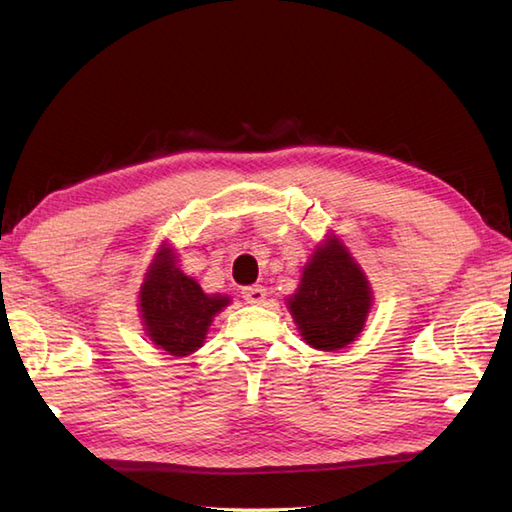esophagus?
Instances as JSON below:
<instances>
[{"label":"esophagus","mask_w":512,"mask_h":512,"mask_svg":"<svg viewBox=\"0 0 512 512\" xmlns=\"http://www.w3.org/2000/svg\"><path fill=\"white\" fill-rule=\"evenodd\" d=\"M242 297L246 303H253V306H259L266 299V288L264 286H246L242 288Z\"/></svg>","instance_id":"34e87169"}]
</instances>
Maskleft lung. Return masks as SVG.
I'll return each mask as SVG.
<instances>
[{
	"label": "left lung",
	"mask_w": 512,
	"mask_h": 512,
	"mask_svg": "<svg viewBox=\"0 0 512 512\" xmlns=\"http://www.w3.org/2000/svg\"><path fill=\"white\" fill-rule=\"evenodd\" d=\"M372 308V288L341 239L330 235L303 268L301 284L288 299L303 341L334 352L356 341Z\"/></svg>",
	"instance_id": "left-lung-1"
}]
</instances>
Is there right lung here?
I'll use <instances>...</instances> for the list:
<instances>
[{
	"instance_id": "obj_1",
	"label": "right lung",
	"mask_w": 512,
	"mask_h": 512,
	"mask_svg": "<svg viewBox=\"0 0 512 512\" xmlns=\"http://www.w3.org/2000/svg\"><path fill=\"white\" fill-rule=\"evenodd\" d=\"M138 301L151 343L171 356H189L202 347L213 317L231 303L224 295H206L198 281L184 275L169 244L158 248Z\"/></svg>"
}]
</instances>
